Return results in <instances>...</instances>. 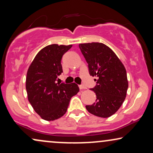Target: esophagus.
Wrapping results in <instances>:
<instances>
[{
    "label": "esophagus",
    "instance_id": "1",
    "mask_svg": "<svg viewBox=\"0 0 153 153\" xmlns=\"http://www.w3.org/2000/svg\"><path fill=\"white\" fill-rule=\"evenodd\" d=\"M79 88H80V90H85L86 87L84 86L83 85H79Z\"/></svg>",
    "mask_w": 153,
    "mask_h": 153
}]
</instances>
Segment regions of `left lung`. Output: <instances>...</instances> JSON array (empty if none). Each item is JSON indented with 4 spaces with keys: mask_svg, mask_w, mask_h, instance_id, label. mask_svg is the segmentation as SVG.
I'll return each mask as SVG.
<instances>
[{
    "mask_svg": "<svg viewBox=\"0 0 153 153\" xmlns=\"http://www.w3.org/2000/svg\"><path fill=\"white\" fill-rule=\"evenodd\" d=\"M88 63L90 74L96 77L97 85L91 89L96 102L86 105L90 114L107 118L114 114L124 102L128 82L124 65L109 46L99 42L79 44Z\"/></svg>",
    "mask_w": 153,
    "mask_h": 153,
    "instance_id": "1",
    "label": "left lung"
}]
</instances>
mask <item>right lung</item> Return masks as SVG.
Returning a JSON list of instances; mask_svg holds the SVG:
<instances>
[{
	"label": "right lung",
	"mask_w": 153,
	"mask_h": 153,
	"mask_svg": "<svg viewBox=\"0 0 153 153\" xmlns=\"http://www.w3.org/2000/svg\"><path fill=\"white\" fill-rule=\"evenodd\" d=\"M51 44L40 50L29 67L26 90L29 102L34 111L46 121H53L65 114L73 96L79 92L75 82H56L63 72L61 59L72 47Z\"/></svg>",
	"instance_id": "obj_1"
}]
</instances>
